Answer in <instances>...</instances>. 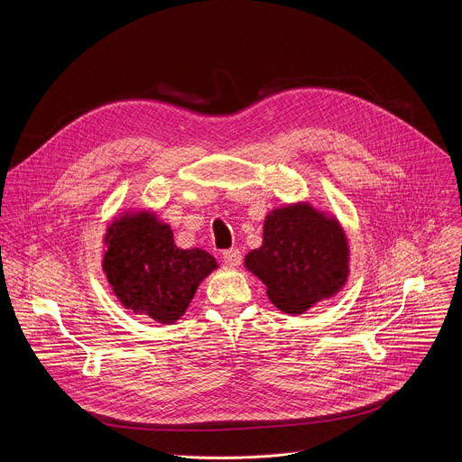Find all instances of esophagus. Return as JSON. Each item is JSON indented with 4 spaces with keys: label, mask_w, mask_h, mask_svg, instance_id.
Listing matches in <instances>:
<instances>
[{
    "label": "esophagus",
    "mask_w": 462,
    "mask_h": 462,
    "mask_svg": "<svg viewBox=\"0 0 462 462\" xmlns=\"http://www.w3.org/2000/svg\"><path fill=\"white\" fill-rule=\"evenodd\" d=\"M223 261L226 263V265L230 267H236L241 263V252L237 248H228V250H223Z\"/></svg>",
    "instance_id": "1"
}]
</instances>
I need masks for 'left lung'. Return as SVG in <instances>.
I'll return each instance as SVG.
<instances>
[{
  "label": "left lung",
  "mask_w": 462,
  "mask_h": 462,
  "mask_svg": "<svg viewBox=\"0 0 462 462\" xmlns=\"http://www.w3.org/2000/svg\"><path fill=\"white\" fill-rule=\"evenodd\" d=\"M245 265L267 285L278 309L301 314L342 289L347 241L335 219L310 207H291L269 214L263 245L245 257Z\"/></svg>",
  "instance_id": "1"
}]
</instances>
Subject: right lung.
Masks as SVG:
<instances>
[{
    "label": "right lung",
    "mask_w": 462,
    "mask_h": 462,
    "mask_svg": "<svg viewBox=\"0 0 462 462\" xmlns=\"http://www.w3.org/2000/svg\"><path fill=\"white\" fill-rule=\"evenodd\" d=\"M106 241L104 271L113 292L125 309L159 323L179 319L197 285L217 267L201 248H177L170 226L146 212L113 223Z\"/></svg>",
    "instance_id": "1"
}]
</instances>
